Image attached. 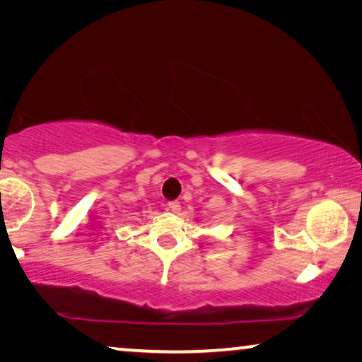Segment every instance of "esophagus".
<instances>
[{
	"mask_svg": "<svg viewBox=\"0 0 362 362\" xmlns=\"http://www.w3.org/2000/svg\"><path fill=\"white\" fill-rule=\"evenodd\" d=\"M169 211L173 214H179L180 212V203L179 201H170L169 203Z\"/></svg>",
	"mask_w": 362,
	"mask_h": 362,
	"instance_id": "1",
	"label": "esophagus"
}]
</instances>
